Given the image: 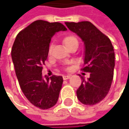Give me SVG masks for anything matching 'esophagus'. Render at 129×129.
Wrapping results in <instances>:
<instances>
[{
  "label": "esophagus",
  "mask_w": 129,
  "mask_h": 129,
  "mask_svg": "<svg viewBox=\"0 0 129 129\" xmlns=\"http://www.w3.org/2000/svg\"><path fill=\"white\" fill-rule=\"evenodd\" d=\"M70 75H64L63 77V80H69V78H70Z\"/></svg>",
  "instance_id": "1"
}]
</instances>
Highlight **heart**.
Segmentation results:
<instances>
[{
  "instance_id": "1",
  "label": "heart",
  "mask_w": 129,
  "mask_h": 129,
  "mask_svg": "<svg viewBox=\"0 0 129 129\" xmlns=\"http://www.w3.org/2000/svg\"><path fill=\"white\" fill-rule=\"evenodd\" d=\"M63 42L64 44V45L66 46V47L68 49L69 47H71L72 44H76L77 43L78 44V40L74 36H72V35H69V36H66V37H64V39H63ZM53 48V45L52 44H51L49 47V54L50 55L51 52H52V50Z\"/></svg>"
}]
</instances>
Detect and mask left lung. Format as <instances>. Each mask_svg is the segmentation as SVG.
I'll list each match as a JSON object with an SVG mask.
<instances>
[{
    "label": "left lung",
    "mask_w": 129,
    "mask_h": 129,
    "mask_svg": "<svg viewBox=\"0 0 129 129\" xmlns=\"http://www.w3.org/2000/svg\"><path fill=\"white\" fill-rule=\"evenodd\" d=\"M67 27L77 35L85 45L82 71L90 72V77L77 90L80 102L94 105L102 101L110 91L115 68V52L110 39L88 21L65 22Z\"/></svg>",
    "instance_id": "8db88e82"
}]
</instances>
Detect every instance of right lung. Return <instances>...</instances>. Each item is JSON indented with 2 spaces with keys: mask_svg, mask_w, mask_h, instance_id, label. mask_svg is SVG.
Instances as JSON below:
<instances>
[{
  "mask_svg": "<svg viewBox=\"0 0 129 129\" xmlns=\"http://www.w3.org/2000/svg\"><path fill=\"white\" fill-rule=\"evenodd\" d=\"M66 27L60 22L36 20L20 31L12 49V58L19 86L27 100L42 110L57 102L63 77L42 76V65L48 56L52 37Z\"/></svg>",
  "mask_w": 129,
  "mask_h": 129,
  "instance_id": "obj_1",
  "label": "right lung"
}]
</instances>
